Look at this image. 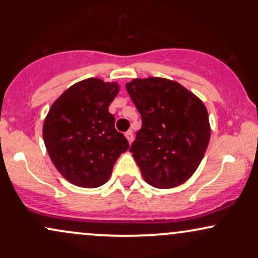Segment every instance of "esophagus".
Instances as JSON below:
<instances>
[{
    "mask_svg": "<svg viewBox=\"0 0 258 258\" xmlns=\"http://www.w3.org/2000/svg\"><path fill=\"white\" fill-rule=\"evenodd\" d=\"M125 136H126L127 141H128V143L131 144L133 142V131H132V130H128V131L125 133Z\"/></svg>",
    "mask_w": 258,
    "mask_h": 258,
    "instance_id": "34e87169",
    "label": "esophagus"
}]
</instances>
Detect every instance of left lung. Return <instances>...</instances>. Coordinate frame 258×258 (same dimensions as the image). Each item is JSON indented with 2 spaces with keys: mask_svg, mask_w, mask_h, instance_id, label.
Masks as SVG:
<instances>
[{
  "mask_svg": "<svg viewBox=\"0 0 258 258\" xmlns=\"http://www.w3.org/2000/svg\"><path fill=\"white\" fill-rule=\"evenodd\" d=\"M126 90L142 117L130 152L143 178L155 188H173L191 177L210 141L206 106L178 82L135 79Z\"/></svg>",
  "mask_w": 258,
  "mask_h": 258,
  "instance_id": "8db88e82",
  "label": "left lung"
}]
</instances>
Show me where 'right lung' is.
<instances>
[{
	"instance_id": "right-lung-1",
	"label": "right lung",
	"mask_w": 258,
	"mask_h": 258,
	"mask_svg": "<svg viewBox=\"0 0 258 258\" xmlns=\"http://www.w3.org/2000/svg\"><path fill=\"white\" fill-rule=\"evenodd\" d=\"M117 92L115 82L91 78L68 88L49 109L43 123L44 146L57 170L73 184L103 185L120 154L128 150L108 110Z\"/></svg>"
}]
</instances>
